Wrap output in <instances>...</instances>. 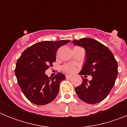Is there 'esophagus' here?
Instances as JSON below:
<instances>
[{"mask_svg":"<svg viewBox=\"0 0 127 127\" xmlns=\"http://www.w3.org/2000/svg\"><path fill=\"white\" fill-rule=\"evenodd\" d=\"M72 77V76H70V75H67V76H66V78H67V79H71Z\"/></svg>","mask_w":127,"mask_h":127,"instance_id":"34e87169","label":"esophagus"}]
</instances>
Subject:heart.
Instances as JSON below:
<instances>
[{"label":"heart","instance_id":"b5f03b06","mask_svg":"<svg viewBox=\"0 0 127 127\" xmlns=\"http://www.w3.org/2000/svg\"><path fill=\"white\" fill-rule=\"evenodd\" d=\"M63 70L67 73H73L76 70V67L73 64H66L63 67Z\"/></svg>","mask_w":127,"mask_h":127}]
</instances>
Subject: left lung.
Returning a JSON list of instances; mask_svg holds the SVG:
<instances>
[{
	"label": "left lung",
	"instance_id": "8db88e82",
	"mask_svg": "<svg viewBox=\"0 0 127 127\" xmlns=\"http://www.w3.org/2000/svg\"><path fill=\"white\" fill-rule=\"evenodd\" d=\"M72 42L86 51V61L79 74L92 76L91 81L82 76L81 85L75 88L76 94L87 104L100 102L115 83L118 73L117 62L109 48L95 39L83 38Z\"/></svg>",
	"mask_w": 127,
	"mask_h": 127
}]
</instances>
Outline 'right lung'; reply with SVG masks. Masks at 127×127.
I'll return each instance as SVG.
<instances>
[{"mask_svg":"<svg viewBox=\"0 0 127 127\" xmlns=\"http://www.w3.org/2000/svg\"><path fill=\"white\" fill-rule=\"evenodd\" d=\"M70 41H42L27 48L18 59L15 75L22 92L31 102L39 105L50 103L57 97L60 84L65 76L58 72L48 77L45 71L56 60V53Z\"/></svg>","mask_w":127,"mask_h":127,"instance_id":"1","label":"right lung"}]
</instances>
